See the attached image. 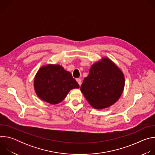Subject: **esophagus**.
Returning <instances> with one entry per match:
<instances>
[{
    "label": "esophagus",
    "instance_id": "esophagus-1",
    "mask_svg": "<svg viewBox=\"0 0 155 155\" xmlns=\"http://www.w3.org/2000/svg\"><path fill=\"white\" fill-rule=\"evenodd\" d=\"M77 81L78 82V84H79L80 86L81 84V80L80 78H77Z\"/></svg>",
    "mask_w": 155,
    "mask_h": 155
}]
</instances>
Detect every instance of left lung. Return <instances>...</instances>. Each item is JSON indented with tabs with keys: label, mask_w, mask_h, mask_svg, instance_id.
Listing matches in <instances>:
<instances>
[{
	"label": "left lung",
	"mask_w": 155,
	"mask_h": 155,
	"mask_svg": "<svg viewBox=\"0 0 155 155\" xmlns=\"http://www.w3.org/2000/svg\"><path fill=\"white\" fill-rule=\"evenodd\" d=\"M124 86V78L117 66L108 58L94 64L84 78L80 90L90 104L97 109L115 103Z\"/></svg>",
	"instance_id": "8db88e82"
}]
</instances>
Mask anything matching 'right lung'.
Masks as SVG:
<instances>
[{
	"label": "right lung",
	"mask_w": 155,
	"mask_h": 155,
	"mask_svg": "<svg viewBox=\"0 0 155 155\" xmlns=\"http://www.w3.org/2000/svg\"><path fill=\"white\" fill-rule=\"evenodd\" d=\"M79 87L72 74L59 65L43 66L39 69L34 80L37 96L51 104L61 102L71 90Z\"/></svg>",
	"instance_id": "add662e5"
}]
</instances>
